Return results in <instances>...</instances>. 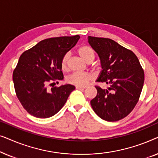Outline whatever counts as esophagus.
I'll list each match as a JSON object with an SVG mask.
<instances>
[{"instance_id":"34e87169","label":"esophagus","mask_w":158,"mask_h":158,"mask_svg":"<svg viewBox=\"0 0 158 158\" xmlns=\"http://www.w3.org/2000/svg\"><path fill=\"white\" fill-rule=\"evenodd\" d=\"M85 87H81V86H76V89H78V90H83L85 89Z\"/></svg>"}]
</instances>
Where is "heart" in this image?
<instances>
[{"instance_id":"heart-1","label":"heart","mask_w":158,"mask_h":158,"mask_svg":"<svg viewBox=\"0 0 158 158\" xmlns=\"http://www.w3.org/2000/svg\"><path fill=\"white\" fill-rule=\"evenodd\" d=\"M77 53L84 61L88 62L90 59L94 58V52L91 47L87 45H83L80 47L77 50ZM70 55L67 53L62 58L61 67L63 70H66L68 68V62ZM94 80V76L90 73H73L69 76L67 77V82L68 83L76 86H83L87 85Z\"/></svg>"}]
</instances>
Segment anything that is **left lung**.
Masks as SVG:
<instances>
[{"mask_svg":"<svg viewBox=\"0 0 158 158\" xmlns=\"http://www.w3.org/2000/svg\"><path fill=\"white\" fill-rule=\"evenodd\" d=\"M88 42L101 61L102 70L96 81L108 85L106 89L96 86L97 95L90 105L101 118L116 122L126 117L138 102L144 71L135 53L115 41L88 36Z\"/></svg>","mask_w":158,"mask_h":158,"instance_id":"obj_1","label":"left lung"}]
</instances>
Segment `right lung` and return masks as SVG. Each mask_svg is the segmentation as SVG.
<instances>
[{"label":"right lung","mask_w":158,"mask_h":158,"mask_svg":"<svg viewBox=\"0 0 158 158\" xmlns=\"http://www.w3.org/2000/svg\"><path fill=\"white\" fill-rule=\"evenodd\" d=\"M79 39V35L47 39L20 56L13 73V81L17 98L31 115L40 118L54 116L75 89L70 84L51 89L48 85L64 79L62 58Z\"/></svg>","instance_id":"1"}]
</instances>
